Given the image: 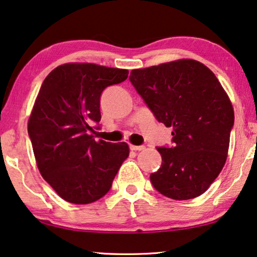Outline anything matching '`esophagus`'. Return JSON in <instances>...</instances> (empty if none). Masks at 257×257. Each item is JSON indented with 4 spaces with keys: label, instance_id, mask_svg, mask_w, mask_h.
Instances as JSON below:
<instances>
[{
    "label": "esophagus",
    "instance_id": "obj_1",
    "mask_svg": "<svg viewBox=\"0 0 257 257\" xmlns=\"http://www.w3.org/2000/svg\"><path fill=\"white\" fill-rule=\"evenodd\" d=\"M130 148H131L132 151H143L145 150V146H136V145H131Z\"/></svg>",
    "mask_w": 257,
    "mask_h": 257
}]
</instances>
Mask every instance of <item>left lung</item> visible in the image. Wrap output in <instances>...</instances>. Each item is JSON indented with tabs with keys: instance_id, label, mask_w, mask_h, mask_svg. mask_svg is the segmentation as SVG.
I'll list each match as a JSON object with an SVG mask.
<instances>
[{
	"instance_id": "1",
	"label": "left lung",
	"mask_w": 257,
	"mask_h": 257,
	"mask_svg": "<svg viewBox=\"0 0 257 257\" xmlns=\"http://www.w3.org/2000/svg\"><path fill=\"white\" fill-rule=\"evenodd\" d=\"M130 81L156 119L173 127V146L158 147L162 163L153 187L175 200L209 189L227 159L234 110L217 77L191 59L133 69Z\"/></svg>"
}]
</instances>
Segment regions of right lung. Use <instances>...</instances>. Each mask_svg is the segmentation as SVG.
I'll list each match as a JSON object with an SVG mask.
<instances>
[{
	"label": "right lung",
	"instance_id": "obj_1",
	"mask_svg": "<svg viewBox=\"0 0 257 257\" xmlns=\"http://www.w3.org/2000/svg\"><path fill=\"white\" fill-rule=\"evenodd\" d=\"M128 70L95 64H65L40 87L28 122L37 166L62 199L94 203L111 189L130 150L126 143L96 141L99 98L106 87L127 79Z\"/></svg>",
	"mask_w": 257,
	"mask_h": 257
}]
</instances>
